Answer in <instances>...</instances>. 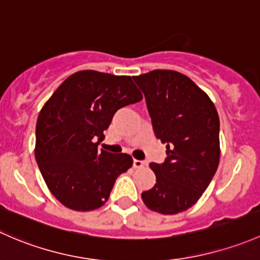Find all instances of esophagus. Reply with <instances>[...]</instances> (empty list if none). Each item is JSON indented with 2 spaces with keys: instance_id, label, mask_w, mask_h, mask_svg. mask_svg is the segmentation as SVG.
Listing matches in <instances>:
<instances>
[{
  "instance_id": "obj_1",
  "label": "esophagus",
  "mask_w": 260,
  "mask_h": 260,
  "mask_svg": "<svg viewBox=\"0 0 260 260\" xmlns=\"http://www.w3.org/2000/svg\"><path fill=\"white\" fill-rule=\"evenodd\" d=\"M133 165H134V168H136V169H140V168H143L144 165H145V162H144L143 160L134 159V161H133Z\"/></svg>"
}]
</instances>
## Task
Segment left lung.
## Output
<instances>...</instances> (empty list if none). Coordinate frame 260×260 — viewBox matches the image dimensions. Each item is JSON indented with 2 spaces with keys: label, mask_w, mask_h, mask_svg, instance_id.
<instances>
[{
  "label": "left lung",
  "mask_w": 260,
  "mask_h": 260,
  "mask_svg": "<svg viewBox=\"0 0 260 260\" xmlns=\"http://www.w3.org/2000/svg\"><path fill=\"white\" fill-rule=\"evenodd\" d=\"M145 95L155 136L167 144L162 164L151 162L156 184L141 194L150 210L173 215L202 197L219 165V116L209 96L185 75L154 70L134 76Z\"/></svg>",
  "instance_id": "left-lung-1"
}]
</instances>
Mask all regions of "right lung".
Instances as JSON below:
<instances>
[{"label":"right lung","instance_id":"obj_1","mask_svg":"<svg viewBox=\"0 0 260 260\" xmlns=\"http://www.w3.org/2000/svg\"><path fill=\"white\" fill-rule=\"evenodd\" d=\"M140 100L143 95L130 76L93 70L72 74L47 100L37 119L35 157L61 204L90 211L108 202L115 180L130 169L133 157L100 152L98 145L115 112Z\"/></svg>","mask_w":260,"mask_h":260}]
</instances>
